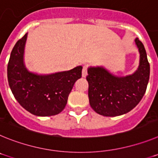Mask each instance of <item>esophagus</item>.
<instances>
[{"label":"esophagus","mask_w":158,"mask_h":158,"mask_svg":"<svg viewBox=\"0 0 158 158\" xmlns=\"http://www.w3.org/2000/svg\"><path fill=\"white\" fill-rule=\"evenodd\" d=\"M87 65H85L83 67V69H82V77H85L87 76Z\"/></svg>","instance_id":"34e87169"}]
</instances>
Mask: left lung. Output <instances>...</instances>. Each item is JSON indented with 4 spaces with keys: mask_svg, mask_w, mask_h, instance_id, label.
I'll return each instance as SVG.
<instances>
[{
    "mask_svg": "<svg viewBox=\"0 0 158 158\" xmlns=\"http://www.w3.org/2000/svg\"><path fill=\"white\" fill-rule=\"evenodd\" d=\"M140 54L139 68L126 77L113 75L102 66L88 69L89 104L96 113L104 116H118L129 112L144 96L150 79V63L144 45L136 38Z\"/></svg>",
    "mask_w": 158,
    "mask_h": 158,
    "instance_id": "obj_1",
    "label": "left lung"
}]
</instances>
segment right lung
Returning <instances> with one entry per match:
<instances>
[{"label":"right lung","instance_id":"obj_1","mask_svg":"<svg viewBox=\"0 0 158 158\" xmlns=\"http://www.w3.org/2000/svg\"><path fill=\"white\" fill-rule=\"evenodd\" d=\"M27 33L16 42L11 52L7 74L14 97L22 107L37 116L58 115L65 108L68 96L82 66L47 75L29 72L23 62Z\"/></svg>","mask_w":158,"mask_h":158}]
</instances>
